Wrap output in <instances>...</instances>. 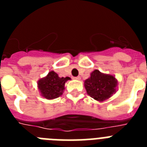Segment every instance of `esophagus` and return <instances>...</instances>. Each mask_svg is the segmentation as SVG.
Instances as JSON below:
<instances>
[{"mask_svg":"<svg viewBox=\"0 0 147 147\" xmlns=\"http://www.w3.org/2000/svg\"><path fill=\"white\" fill-rule=\"evenodd\" d=\"M75 80H80V79H81V77H80V76H76V77H74Z\"/></svg>","mask_w":147,"mask_h":147,"instance_id":"obj_1","label":"esophagus"}]
</instances>
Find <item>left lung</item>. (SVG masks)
<instances>
[{
	"label": "left lung",
	"mask_w": 147,
	"mask_h": 147,
	"mask_svg": "<svg viewBox=\"0 0 147 147\" xmlns=\"http://www.w3.org/2000/svg\"><path fill=\"white\" fill-rule=\"evenodd\" d=\"M117 80L113 76L103 74L98 70L91 73L90 77L85 81L87 93L97 101L110 98L115 92Z\"/></svg>",
	"instance_id": "1"
}]
</instances>
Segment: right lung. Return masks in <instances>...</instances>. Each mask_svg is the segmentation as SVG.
I'll return each mask as SVG.
<instances>
[{
  "label": "right lung",
  "instance_id": "add662e5",
  "mask_svg": "<svg viewBox=\"0 0 147 147\" xmlns=\"http://www.w3.org/2000/svg\"><path fill=\"white\" fill-rule=\"evenodd\" d=\"M69 77H59L54 71L49 73L47 76L38 82V88L42 96L48 99L59 97L65 89L64 85Z\"/></svg>",
  "mask_w": 147,
  "mask_h": 147
}]
</instances>
